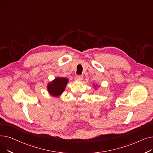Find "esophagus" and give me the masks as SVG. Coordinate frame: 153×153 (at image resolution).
<instances>
[{
    "label": "esophagus",
    "mask_w": 153,
    "mask_h": 153,
    "mask_svg": "<svg viewBox=\"0 0 153 153\" xmlns=\"http://www.w3.org/2000/svg\"><path fill=\"white\" fill-rule=\"evenodd\" d=\"M75 79H76V81H81L82 80V79H83V77L82 76H79H79H76Z\"/></svg>",
    "instance_id": "1"
}]
</instances>
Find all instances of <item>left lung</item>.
<instances>
[{
    "label": "left lung",
    "instance_id": "obj_1",
    "mask_svg": "<svg viewBox=\"0 0 153 153\" xmlns=\"http://www.w3.org/2000/svg\"><path fill=\"white\" fill-rule=\"evenodd\" d=\"M94 89H96V87H98V85H97L96 84H94Z\"/></svg>",
    "mask_w": 153,
    "mask_h": 153
}]
</instances>
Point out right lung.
Instances as JSON below:
<instances>
[{
  "instance_id": "1",
  "label": "right lung",
  "mask_w": 153,
  "mask_h": 153,
  "mask_svg": "<svg viewBox=\"0 0 153 153\" xmlns=\"http://www.w3.org/2000/svg\"><path fill=\"white\" fill-rule=\"evenodd\" d=\"M69 79L66 77H57L47 84V91L50 95L58 97L65 90Z\"/></svg>"
}]
</instances>
